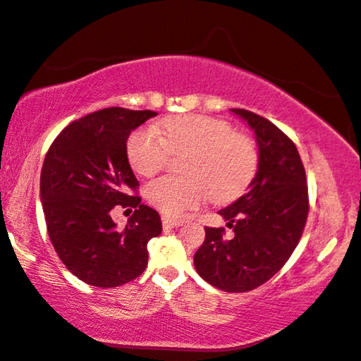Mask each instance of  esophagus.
Instances as JSON below:
<instances>
[{"instance_id": "esophagus-1", "label": "esophagus", "mask_w": 361, "mask_h": 361, "mask_svg": "<svg viewBox=\"0 0 361 361\" xmlns=\"http://www.w3.org/2000/svg\"><path fill=\"white\" fill-rule=\"evenodd\" d=\"M161 222H163V228L168 230V228H177V226H180L182 224H184V220H177V219H173V217L163 216Z\"/></svg>"}]
</instances>
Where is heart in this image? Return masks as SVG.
<instances>
[{
	"instance_id": "obj_1",
	"label": "heart",
	"mask_w": 361,
	"mask_h": 361,
	"mask_svg": "<svg viewBox=\"0 0 361 361\" xmlns=\"http://www.w3.org/2000/svg\"><path fill=\"white\" fill-rule=\"evenodd\" d=\"M184 152L185 176L158 177L144 188L149 203L168 216L195 209L209 197L214 203H228L249 187L258 168L252 139L224 120L200 114L168 117L160 128L144 125L126 141V158L141 176L158 173L169 154Z\"/></svg>"
}]
</instances>
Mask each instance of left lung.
<instances>
[{"label":"left lung","instance_id":"8db88e82","mask_svg":"<svg viewBox=\"0 0 361 361\" xmlns=\"http://www.w3.org/2000/svg\"><path fill=\"white\" fill-rule=\"evenodd\" d=\"M231 112L255 133L258 171L247 193L219 211L235 236L225 241V228L206 226L193 263L211 286L241 293L260 287L287 263L305 230L309 197L306 171L292 139L254 112Z\"/></svg>","mask_w":361,"mask_h":361}]
</instances>
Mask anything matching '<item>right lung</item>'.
I'll return each instance as SVG.
<instances>
[{
  "instance_id": "1",
  "label": "right lung",
  "mask_w": 361,
  "mask_h": 361,
  "mask_svg": "<svg viewBox=\"0 0 361 361\" xmlns=\"http://www.w3.org/2000/svg\"><path fill=\"white\" fill-rule=\"evenodd\" d=\"M154 111L107 107L69 123L50 145L41 171V201L49 238L63 264L93 287L130 282L147 267V243L161 220L141 204L126 158L133 130ZM116 207H135L125 229L110 217Z\"/></svg>"
}]
</instances>
